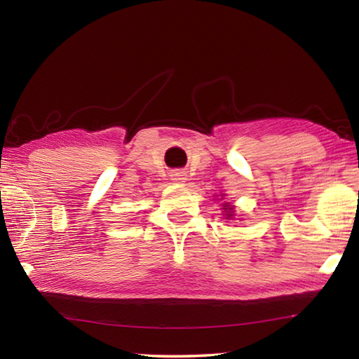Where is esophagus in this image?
Listing matches in <instances>:
<instances>
[{
  "mask_svg": "<svg viewBox=\"0 0 359 359\" xmlns=\"http://www.w3.org/2000/svg\"><path fill=\"white\" fill-rule=\"evenodd\" d=\"M171 180L175 184H182V182L187 180V174L184 171H172L171 172Z\"/></svg>",
  "mask_w": 359,
  "mask_h": 359,
  "instance_id": "1",
  "label": "esophagus"
}]
</instances>
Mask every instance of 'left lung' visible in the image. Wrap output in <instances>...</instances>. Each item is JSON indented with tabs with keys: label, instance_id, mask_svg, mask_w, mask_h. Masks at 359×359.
<instances>
[{
	"label": "left lung",
	"instance_id": "obj_1",
	"mask_svg": "<svg viewBox=\"0 0 359 359\" xmlns=\"http://www.w3.org/2000/svg\"><path fill=\"white\" fill-rule=\"evenodd\" d=\"M224 207H225L224 210L226 211V216L230 217V216H231V212H233V207H230V205H228V203H224Z\"/></svg>",
	"mask_w": 359,
	"mask_h": 359
}]
</instances>
